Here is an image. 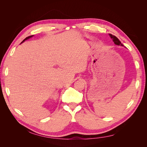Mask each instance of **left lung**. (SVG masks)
Returning <instances> with one entry per match:
<instances>
[{
  "label": "left lung",
  "instance_id": "left-lung-1",
  "mask_svg": "<svg viewBox=\"0 0 147 147\" xmlns=\"http://www.w3.org/2000/svg\"><path fill=\"white\" fill-rule=\"evenodd\" d=\"M109 35L110 36L111 38L113 39V42H114V43L115 44V45L123 46V44L121 43V42L119 40V39L116 36H115V35H113L112 34H109Z\"/></svg>",
  "mask_w": 147,
  "mask_h": 147
}]
</instances>
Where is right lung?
<instances>
[{"label": "right lung", "mask_w": 147, "mask_h": 147, "mask_svg": "<svg viewBox=\"0 0 147 147\" xmlns=\"http://www.w3.org/2000/svg\"><path fill=\"white\" fill-rule=\"evenodd\" d=\"M33 36H34V35H30V36H29V37H26L25 39H24V40H23V41L21 43H22L23 42H24L25 40H28V39H29V38H31V37H32Z\"/></svg>", "instance_id": "obj_1"}]
</instances>
